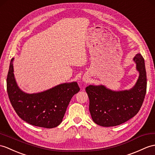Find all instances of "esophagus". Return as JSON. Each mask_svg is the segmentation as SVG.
<instances>
[{"instance_id": "1", "label": "esophagus", "mask_w": 155, "mask_h": 155, "mask_svg": "<svg viewBox=\"0 0 155 155\" xmlns=\"http://www.w3.org/2000/svg\"><path fill=\"white\" fill-rule=\"evenodd\" d=\"M82 81L87 82V78H82Z\"/></svg>"}]
</instances>
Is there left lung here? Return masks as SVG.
<instances>
[{"label": "left lung", "instance_id": "8db88e82", "mask_svg": "<svg viewBox=\"0 0 155 155\" xmlns=\"http://www.w3.org/2000/svg\"><path fill=\"white\" fill-rule=\"evenodd\" d=\"M139 76L130 90L114 91L104 85H89L86 92L89 98V111L92 120L103 127L116 126L130 120L139 112L147 91L145 60L140 53L134 57Z\"/></svg>", "mask_w": 155, "mask_h": 155}]
</instances>
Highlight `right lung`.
<instances>
[{
  "mask_svg": "<svg viewBox=\"0 0 155 155\" xmlns=\"http://www.w3.org/2000/svg\"><path fill=\"white\" fill-rule=\"evenodd\" d=\"M12 58L6 79L10 103L21 120L37 127H55L61 123L71 100L80 91L77 82L63 83L45 91L28 94L21 91L14 75Z\"/></svg>",
  "mask_w": 155,
  "mask_h": 155,
  "instance_id": "obj_1",
  "label": "right lung"
}]
</instances>
